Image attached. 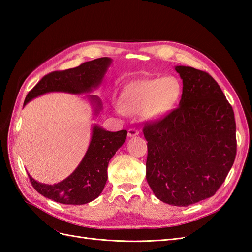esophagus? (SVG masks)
<instances>
[{
  "label": "esophagus",
  "instance_id": "34e87169",
  "mask_svg": "<svg viewBox=\"0 0 252 252\" xmlns=\"http://www.w3.org/2000/svg\"><path fill=\"white\" fill-rule=\"evenodd\" d=\"M139 133H140V131L138 130V129H135V128L128 129V136H130V138H132V136H136Z\"/></svg>",
  "mask_w": 252,
  "mask_h": 252
}]
</instances>
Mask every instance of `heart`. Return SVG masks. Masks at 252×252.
Segmentation results:
<instances>
[{
    "instance_id": "obj_1",
    "label": "heart",
    "mask_w": 252,
    "mask_h": 252,
    "mask_svg": "<svg viewBox=\"0 0 252 252\" xmlns=\"http://www.w3.org/2000/svg\"><path fill=\"white\" fill-rule=\"evenodd\" d=\"M180 94L181 85L173 77L135 81L125 88L119 111L131 114L144 112L148 119H158L174 107Z\"/></svg>"
}]
</instances>
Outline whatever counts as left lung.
Here are the masks:
<instances>
[{
  "label": "left lung",
  "instance_id": "left-lung-1",
  "mask_svg": "<svg viewBox=\"0 0 252 252\" xmlns=\"http://www.w3.org/2000/svg\"><path fill=\"white\" fill-rule=\"evenodd\" d=\"M183 80L179 107L143 128L146 179L159 201L188 206L215 195L236 155L234 112L207 72L175 66Z\"/></svg>",
  "mask_w": 252,
  "mask_h": 252
}]
</instances>
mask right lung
<instances>
[{
    "label": "right lung",
    "instance_id": "add662e5",
    "mask_svg": "<svg viewBox=\"0 0 252 252\" xmlns=\"http://www.w3.org/2000/svg\"><path fill=\"white\" fill-rule=\"evenodd\" d=\"M111 59L100 58L85 62L71 69L53 71L45 75L29 91L24 105L32 98L51 91L69 94H86L96 88L103 81ZM95 105V113L102 109L101 100L96 95H88ZM126 130L107 131L94 125L86 155L69 177L58 184L47 185L36 182L28 174L33 188L37 192L55 202L66 205L87 204L101 194L107 181V167L110 158L124 144Z\"/></svg>",
    "mask_w": 252,
    "mask_h": 252
}]
</instances>
